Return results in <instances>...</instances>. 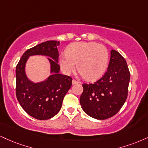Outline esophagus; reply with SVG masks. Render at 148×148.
I'll list each match as a JSON object with an SVG mask.
<instances>
[{"mask_svg":"<svg viewBox=\"0 0 148 148\" xmlns=\"http://www.w3.org/2000/svg\"><path fill=\"white\" fill-rule=\"evenodd\" d=\"M78 83H79V81H76V80H75V79H73L72 80V84L73 85L78 84Z\"/></svg>","mask_w":148,"mask_h":148,"instance_id":"esophagus-1","label":"esophagus"}]
</instances>
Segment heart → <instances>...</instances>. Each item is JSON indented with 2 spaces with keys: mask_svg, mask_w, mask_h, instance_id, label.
I'll return each instance as SVG.
<instances>
[{
  "mask_svg": "<svg viewBox=\"0 0 148 148\" xmlns=\"http://www.w3.org/2000/svg\"><path fill=\"white\" fill-rule=\"evenodd\" d=\"M109 53L104 45L94 42H79L71 44L66 54H62L59 64L62 71L69 74L78 69L85 79L93 81L104 74L108 67Z\"/></svg>",
  "mask_w": 148,
  "mask_h": 148,
  "instance_id": "b5f03b06",
  "label": "heart"
}]
</instances>
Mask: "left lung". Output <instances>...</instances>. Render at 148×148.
<instances>
[{"label":"left lung","mask_w":148,"mask_h":148,"mask_svg":"<svg viewBox=\"0 0 148 148\" xmlns=\"http://www.w3.org/2000/svg\"><path fill=\"white\" fill-rule=\"evenodd\" d=\"M130 73L125 58L112 49L108 70L94 83L83 84L80 97L82 109L96 119L104 120L114 116L127 97Z\"/></svg>","instance_id":"obj_1"}]
</instances>
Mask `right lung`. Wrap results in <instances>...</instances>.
<instances>
[{
	"label": "right lung",
	"instance_id": "1",
	"mask_svg": "<svg viewBox=\"0 0 148 148\" xmlns=\"http://www.w3.org/2000/svg\"><path fill=\"white\" fill-rule=\"evenodd\" d=\"M60 41L48 40L28 49L16 67V95L21 106L28 114L38 120H47L60 111L64 97L72 86L71 76L60 74L57 47ZM32 55L50 57L53 74L46 81L34 84L29 81L24 72L28 57Z\"/></svg>",
	"mask_w": 148,
	"mask_h": 148
}]
</instances>
